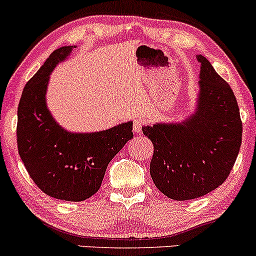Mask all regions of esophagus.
I'll return each mask as SVG.
<instances>
[{
  "instance_id": "1",
  "label": "esophagus",
  "mask_w": 256,
  "mask_h": 256,
  "mask_svg": "<svg viewBox=\"0 0 256 256\" xmlns=\"http://www.w3.org/2000/svg\"><path fill=\"white\" fill-rule=\"evenodd\" d=\"M146 122L143 119H136L134 122V131L136 134H141L142 132V128Z\"/></svg>"
}]
</instances>
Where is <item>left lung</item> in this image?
<instances>
[{"label": "left lung", "instance_id": "8db88e82", "mask_svg": "<svg viewBox=\"0 0 256 256\" xmlns=\"http://www.w3.org/2000/svg\"><path fill=\"white\" fill-rule=\"evenodd\" d=\"M196 108L182 122L142 128L154 146L150 176L156 188L175 200L206 196L231 172L242 143L237 100L204 56Z\"/></svg>", "mask_w": 256, "mask_h": 256}]
</instances>
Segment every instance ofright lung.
I'll list each match as a JSON object with an SVG mask.
<instances>
[{"instance_id":"right-lung-1","label":"right lung","mask_w":256,"mask_h":256,"mask_svg":"<svg viewBox=\"0 0 256 256\" xmlns=\"http://www.w3.org/2000/svg\"><path fill=\"white\" fill-rule=\"evenodd\" d=\"M75 46L56 50L28 81L18 106V152L30 178L47 196L81 202L100 190L109 162L134 137L132 122L94 132H72L47 106L50 72Z\"/></svg>"}]
</instances>
